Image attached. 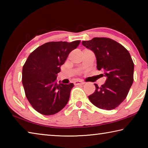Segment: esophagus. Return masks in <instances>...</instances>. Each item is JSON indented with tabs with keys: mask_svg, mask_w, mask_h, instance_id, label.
Wrapping results in <instances>:
<instances>
[{
	"mask_svg": "<svg viewBox=\"0 0 148 148\" xmlns=\"http://www.w3.org/2000/svg\"><path fill=\"white\" fill-rule=\"evenodd\" d=\"M74 84L75 86H79V85H83L84 84V83L81 80H76V81H74Z\"/></svg>",
	"mask_w": 148,
	"mask_h": 148,
	"instance_id": "34e87169",
	"label": "esophagus"
}]
</instances>
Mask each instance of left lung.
<instances>
[{
	"mask_svg": "<svg viewBox=\"0 0 148 148\" xmlns=\"http://www.w3.org/2000/svg\"><path fill=\"white\" fill-rule=\"evenodd\" d=\"M82 44L94 52L97 69L104 72L105 84H95V91L88 97L95 106L111 110L126 98L134 80V63L129 52L118 42L108 38L95 37Z\"/></svg>",
	"mask_w": 148,
	"mask_h": 148,
	"instance_id": "8db88e82",
	"label": "left lung"
}]
</instances>
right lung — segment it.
<instances>
[{
  "mask_svg": "<svg viewBox=\"0 0 148 148\" xmlns=\"http://www.w3.org/2000/svg\"><path fill=\"white\" fill-rule=\"evenodd\" d=\"M79 43L80 40L47 42L27 58L22 71V83L29 103L40 114L53 115L66 105L74 84H58L57 74Z\"/></svg>",
  "mask_w": 148,
  "mask_h": 148,
  "instance_id": "obj_1",
  "label": "right lung"
}]
</instances>
